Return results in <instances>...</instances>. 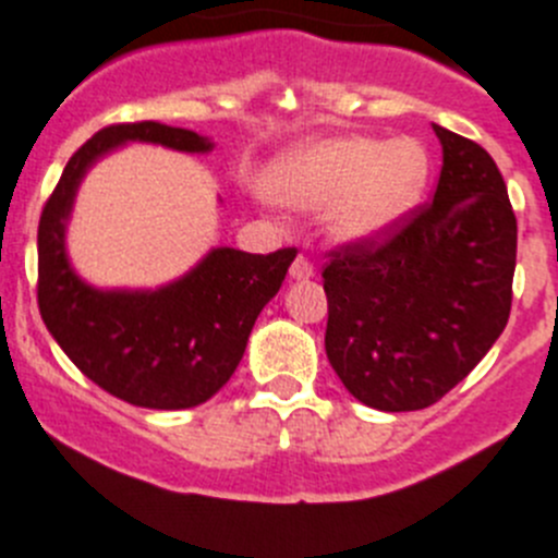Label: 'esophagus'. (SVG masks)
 Listing matches in <instances>:
<instances>
[{
	"mask_svg": "<svg viewBox=\"0 0 558 558\" xmlns=\"http://www.w3.org/2000/svg\"><path fill=\"white\" fill-rule=\"evenodd\" d=\"M289 275L294 280H311L314 278V264H311L305 255H296L294 264H291V269H289Z\"/></svg>",
	"mask_w": 558,
	"mask_h": 558,
	"instance_id": "esophagus-1",
	"label": "esophagus"
}]
</instances>
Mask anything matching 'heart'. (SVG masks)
Masks as SVG:
<instances>
[{"label": "heart", "instance_id": "1", "mask_svg": "<svg viewBox=\"0 0 558 558\" xmlns=\"http://www.w3.org/2000/svg\"><path fill=\"white\" fill-rule=\"evenodd\" d=\"M429 181V156L413 137H336L296 145L267 173L278 203L300 211L330 208L332 239L379 244L418 206Z\"/></svg>", "mask_w": 558, "mask_h": 558}]
</instances>
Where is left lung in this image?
Instances as JSON below:
<instances>
[{"mask_svg":"<svg viewBox=\"0 0 558 558\" xmlns=\"http://www.w3.org/2000/svg\"><path fill=\"white\" fill-rule=\"evenodd\" d=\"M432 203L385 242L332 250L325 267L327 361L357 402L424 410L473 372L507 327L518 220L496 161L437 126Z\"/></svg>","mask_w":558,"mask_h":558,"instance_id":"left-lung-1","label":"left lung"}]
</instances>
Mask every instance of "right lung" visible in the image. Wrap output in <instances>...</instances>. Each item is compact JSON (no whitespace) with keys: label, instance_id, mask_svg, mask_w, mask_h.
<instances>
[{"label":"right lung","instance_id":"add662e5","mask_svg":"<svg viewBox=\"0 0 558 558\" xmlns=\"http://www.w3.org/2000/svg\"><path fill=\"white\" fill-rule=\"evenodd\" d=\"M126 143L208 154L215 143L156 121L93 134L62 170L38 226V308L74 366L112 397L148 410H186L236 372L250 330L278 294L296 250L269 255L215 247L159 289H96L76 275L65 231L76 192L101 156Z\"/></svg>","mask_w":558,"mask_h":558}]
</instances>
